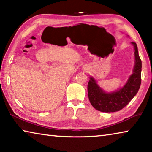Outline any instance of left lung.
<instances>
[{"instance_id":"obj_1","label":"left lung","mask_w":152,"mask_h":152,"mask_svg":"<svg viewBox=\"0 0 152 152\" xmlns=\"http://www.w3.org/2000/svg\"><path fill=\"white\" fill-rule=\"evenodd\" d=\"M135 50V66L133 74L123 88L107 93L98 86L91 77L88 84V99L94 109L101 112L111 113L121 110L137 93L141 82V60L139 56L137 44L132 42Z\"/></svg>"}]
</instances>
